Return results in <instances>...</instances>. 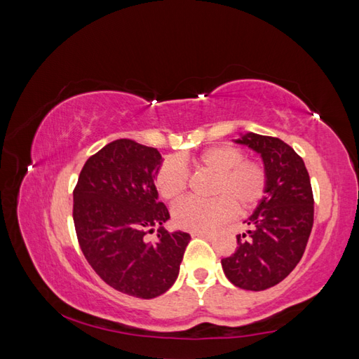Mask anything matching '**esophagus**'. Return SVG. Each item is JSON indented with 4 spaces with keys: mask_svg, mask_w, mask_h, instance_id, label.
<instances>
[{
    "mask_svg": "<svg viewBox=\"0 0 359 359\" xmlns=\"http://www.w3.org/2000/svg\"><path fill=\"white\" fill-rule=\"evenodd\" d=\"M193 235L194 236H202V238H213L215 236V231H202V230H199V231H193Z\"/></svg>",
    "mask_w": 359,
    "mask_h": 359,
    "instance_id": "34e87169",
    "label": "esophagus"
}]
</instances>
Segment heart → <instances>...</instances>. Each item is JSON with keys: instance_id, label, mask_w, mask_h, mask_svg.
<instances>
[{"instance_id": "heart-1", "label": "heart", "mask_w": 359, "mask_h": 359, "mask_svg": "<svg viewBox=\"0 0 359 359\" xmlns=\"http://www.w3.org/2000/svg\"><path fill=\"white\" fill-rule=\"evenodd\" d=\"M213 175L208 201L187 199L172 208V221L185 230H205L226 221L235 212L255 207L268 194V168L262 160L245 158L233 146H213L194 157L166 160L156 174V188L168 202L179 201L188 187L185 168Z\"/></svg>"}]
</instances>
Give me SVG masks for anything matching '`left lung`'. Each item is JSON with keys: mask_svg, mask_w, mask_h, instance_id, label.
Listing matches in <instances>:
<instances>
[{"mask_svg": "<svg viewBox=\"0 0 359 359\" xmlns=\"http://www.w3.org/2000/svg\"><path fill=\"white\" fill-rule=\"evenodd\" d=\"M238 143L262 154L268 194L249 217L250 230L236 235V250L221 264L235 286L263 291L290 276L304 255L314 221L313 189L304 160L280 138L248 133Z\"/></svg>", "mask_w": 359, "mask_h": 359, "instance_id": "obj_1", "label": "left lung"}]
</instances>
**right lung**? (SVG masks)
<instances>
[{
	"label": "right lung",
	"mask_w": 359,
	"mask_h": 359,
	"mask_svg": "<svg viewBox=\"0 0 359 359\" xmlns=\"http://www.w3.org/2000/svg\"><path fill=\"white\" fill-rule=\"evenodd\" d=\"M161 156L156 147L121 138L91 156L73 189V221L83 257L114 290L152 299L170 290L191 240L185 231L158 230L170 219L154 179Z\"/></svg>",
	"instance_id": "right-lung-1"
}]
</instances>
